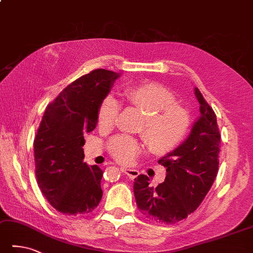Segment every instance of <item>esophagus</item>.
<instances>
[{"instance_id":"1","label":"esophagus","mask_w":253,"mask_h":253,"mask_svg":"<svg viewBox=\"0 0 253 253\" xmlns=\"http://www.w3.org/2000/svg\"><path fill=\"white\" fill-rule=\"evenodd\" d=\"M123 173H125L126 176H128L130 178H135L139 176L140 171L137 169H128V168H122L121 169Z\"/></svg>"}]
</instances>
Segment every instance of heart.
<instances>
[{
  "label": "heart",
  "instance_id": "obj_1",
  "mask_svg": "<svg viewBox=\"0 0 253 253\" xmlns=\"http://www.w3.org/2000/svg\"><path fill=\"white\" fill-rule=\"evenodd\" d=\"M126 99L145 114L141 132L149 150L156 155L169 153L182 142L190 127V114L176 103L175 94L157 83L131 85L125 91ZM120 103L116 98L103 99L98 110V123L111 127L117 122ZM112 156L121 163H131L139 153L140 144L127 136H117L109 144Z\"/></svg>",
  "mask_w": 253,
  "mask_h": 253
}]
</instances>
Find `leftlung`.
<instances>
[{
	"mask_svg": "<svg viewBox=\"0 0 253 253\" xmlns=\"http://www.w3.org/2000/svg\"><path fill=\"white\" fill-rule=\"evenodd\" d=\"M194 91L201 114L182 144L159 160L166 168L164 182L153 187L146 175L134 179L137 208L156 222L175 223L196 211L218 173L220 133L216 114L199 89Z\"/></svg>",
	"mask_w": 253,
	"mask_h": 253,
	"instance_id": "obj_1",
	"label": "left lung"
}]
</instances>
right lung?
Returning <instances> with one entry per match:
<instances>
[{"instance_id": "right-lung-1", "label": "right lung", "mask_w": 253, "mask_h": 253, "mask_svg": "<svg viewBox=\"0 0 253 253\" xmlns=\"http://www.w3.org/2000/svg\"><path fill=\"white\" fill-rule=\"evenodd\" d=\"M120 74L96 69L67 85L46 108L34 140L37 183L66 215H85L102 198V169L84 162V134L97 126L98 110Z\"/></svg>"}]
</instances>
